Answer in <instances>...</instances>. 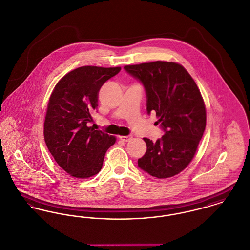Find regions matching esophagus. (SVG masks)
<instances>
[{"mask_svg":"<svg viewBox=\"0 0 250 250\" xmlns=\"http://www.w3.org/2000/svg\"><path fill=\"white\" fill-rule=\"evenodd\" d=\"M119 138L123 142H129L132 139V136H130V135H128V136H119Z\"/></svg>","mask_w":250,"mask_h":250,"instance_id":"obj_1","label":"esophagus"}]
</instances>
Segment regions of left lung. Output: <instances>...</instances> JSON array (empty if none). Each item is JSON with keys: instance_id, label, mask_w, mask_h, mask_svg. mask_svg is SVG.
<instances>
[{"instance_id": "8db88e82", "label": "left lung", "mask_w": 250, "mask_h": 250, "mask_svg": "<svg viewBox=\"0 0 250 250\" xmlns=\"http://www.w3.org/2000/svg\"><path fill=\"white\" fill-rule=\"evenodd\" d=\"M146 92L147 113L155 112L165 135L155 143L144 138L146 152L138 160L144 171L158 179L182 172L192 161L207 125L204 99L188 70L174 62L125 65Z\"/></svg>"}]
</instances>
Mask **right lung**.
<instances>
[{
	"label": "right lung",
	"instance_id": "add662e5",
	"mask_svg": "<svg viewBox=\"0 0 250 250\" xmlns=\"http://www.w3.org/2000/svg\"><path fill=\"white\" fill-rule=\"evenodd\" d=\"M121 70L120 66L85 65L68 72L55 85L43 125V137L58 165L70 176L86 179L102 169L115 136L88 126L98 107L102 85Z\"/></svg>",
	"mask_w": 250,
	"mask_h": 250
}]
</instances>
